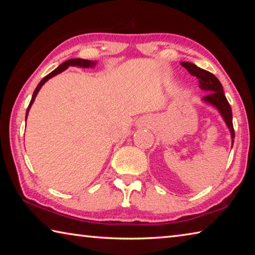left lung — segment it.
I'll list each match as a JSON object with an SVG mask.
<instances>
[{
  "instance_id": "1",
  "label": "left lung",
  "mask_w": 255,
  "mask_h": 255,
  "mask_svg": "<svg viewBox=\"0 0 255 255\" xmlns=\"http://www.w3.org/2000/svg\"><path fill=\"white\" fill-rule=\"evenodd\" d=\"M184 68H187V71L190 74L196 76L198 81H199V88L207 92L206 96L202 98V100L207 103H210L214 107L218 109L223 116L224 120L227 125V127L230 128L231 135H232V141L234 143L235 138V131L234 127H233V115H232V108L228 103L227 99L224 94L223 91V85L219 80L216 77L213 73H210L206 70L198 67L197 65L192 63H181Z\"/></svg>"
}]
</instances>
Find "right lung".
I'll use <instances>...</instances> for the list:
<instances>
[{
	"mask_svg": "<svg viewBox=\"0 0 255 255\" xmlns=\"http://www.w3.org/2000/svg\"><path fill=\"white\" fill-rule=\"evenodd\" d=\"M96 64H97V62H92V60H88V59H82V58H73V59H68V60H66V62H64L63 64H60V65H59L57 68H56V70H54L53 72L49 73L48 75H46V76L44 77V79H42V80L40 81V83L37 85L36 90H34V91H33L32 98H31V101H30L29 106H28V109H27V115H25V116H28V112H29V110H30V107H31V105H32V103H33V101H34V98H36V96H37L38 91H39L41 86L45 84V82L48 81V80L50 79V77H53V76H55V75H57L58 73H62L63 71H65L68 66H79V67H93L94 65H96Z\"/></svg>",
	"mask_w": 255,
	"mask_h": 255,
	"instance_id": "1",
	"label": "right lung"
}]
</instances>
